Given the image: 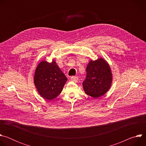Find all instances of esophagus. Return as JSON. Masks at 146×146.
I'll return each instance as SVG.
<instances>
[{
  "mask_svg": "<svg viewBox=\"0 0 146 146\" xmlns=\"http://www.w3.org/2000/svg\"><path fill=\"white\" fill-rule=\"evenodd\" d=\"M70 79H71V80L72 81L75 82H77L78 81V78L77 76H72L70 77Z\"/></svg>",
  "mask_w": 146,
  "mask_h": 146,
  "instance_id": "obj_1",
  "label": "esophagus"
}]
</instances>
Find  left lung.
I'll return each mask as SVG.
<instances>
[{"label": "left lung", "instance_id": "1", "mask_svg": "<svg viewBox=\"0 0 146 146\" xmlns=\"http://www.w3.org/2000/svg\"><path fill=\"white\" fill-rule=\"evenodd\" d=\"M86 72V79L82 82L86 94L95 99L105 94L112 82L111 69L107 62L102 58L91 60Z\"/></svg>", "mask_w": 146, "mask_h": 146}]
</instances>
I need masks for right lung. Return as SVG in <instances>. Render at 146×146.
I'll list each match as a JSON object with an SVG mask.
<instances>
[{
    "mask_svg": "<svg viewBox=\"0 0 146 146\" xmlns=\"http://www.w3.org/2000/svg\"><path fill=\"white\" fill-rule=\"evenodd\" d=\"M68 79L56 65L42 61L37 66L34 77L35 85L43 98L51 100L62 92Z\"/></svg>",
    "mask_w": 146,
    "mask_h": 146,
    "instance_id": "1",
    "label": "right lung"
}]
</instances>
